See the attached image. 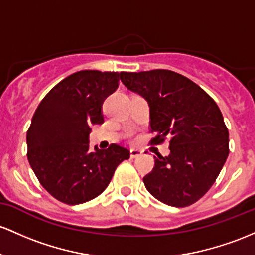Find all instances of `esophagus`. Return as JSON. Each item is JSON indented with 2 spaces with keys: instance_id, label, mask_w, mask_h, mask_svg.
Masks as SVG:
<instances>
[{
  "instance_id": "obj_1",
  "label": "esophagus",
  "mask_w": 255,
  "mask_h": 255,
  "mask_svg": "<svg viewBox=\"0 0 255 255\" xmlns=\"http://www.w3.org/2000/svg\"><path fill=\"white\" fill-rule=\"evenodd\" d=\"M141 155H142L141 150H138V149L130 150V157H132V158H136V157H139V156H141Z\"/></svg>"
}]
</instances>
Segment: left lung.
I'll return each mask as SVG.
<instances>
[{
  "mask_svg": "<svg viewBox=\"0 0 255 255\" xmlns=\"http://www.w3.org/2000/svg\"><path fill=\"white\" fill-rule=\"evenodd\" d=\"M122 83L150 108L151 144L169 139L142 179L147 191L172 207H186L211 189L229 156V130L217 103L191 80L170 70L121 72Z\"/></svg>",
  "mask_w": 255,
  "mask_h": 255,
  "instance_id": "obj_1",
  "label": "left lung"
}]
</instances>
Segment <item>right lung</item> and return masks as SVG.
I'll return each mask as SVG.
<instances>
[{
  "instance_id": "1",
  "label": "right lung",
  "mask_w": 255,
  "mask_h": 255,
  "mask_svg": "<svg viewBox=\"0 0 255 255\" xmlns=\"http://www.w3.org/2000/svg\"><path fill=\"white\" fill-rule=\"evenodd\" d=\"M121 72L82 70L53 87L33 114L26 134L27 159L41 185L66 205H80L108 187L130 156L111 144L89 150L92 125L104 122L102 106L119 87Z\"/></svg>"
}]
</instances>
